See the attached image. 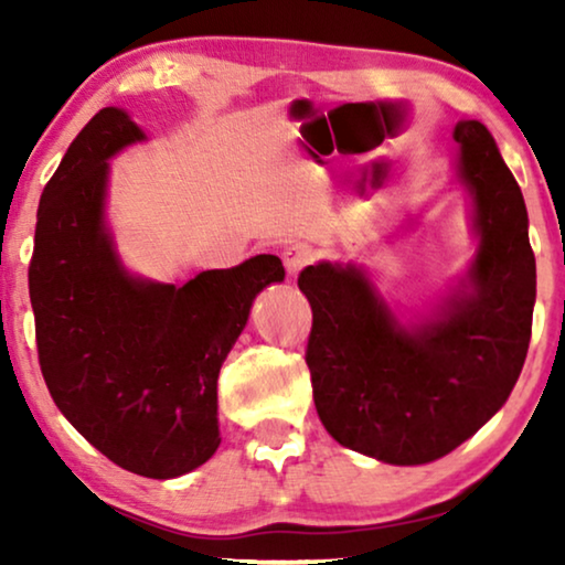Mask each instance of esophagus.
Instances as JSON below:
<instances>
[{"instance_id": "obj_1", "label": "esophagus", "mask_w": 565, "mask_h": 565, "mask_svg": "<svg viewBox=\"0 0 565 565\" xmlns=\"http://www.w3.org/2000/svg\"><path fill=\"white\" fill-rule=\"evenodd\" d=\"M282 262H285V269H288V275H298L300 269L313 262V249L308 244L288 246V249L282 252Z\"/></svg>"}]
</instances>
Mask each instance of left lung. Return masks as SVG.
Masks as SVG:
<instances>
[{"instance_id":"8db88e82","label":"left lung","mask_w":565,"mask_h":565,"mask_svg":"<svg viewBox=\"0 0 565 565\" xmlns=\"http://www.w3.org/2000/svg\"><path fill=\"white\" fill-rule=\"evenodd\" d=\"M455 141L481 236L468 292L406 331L358 267L321 262L298 275L313 311L306 365L319 419L339 445L393 466L431 462L476 435L530 347L535 254L522 190L483 122H458Z\"/></svg>"}]
</instances>
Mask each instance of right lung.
<instances>
[{"mask_svg": "<svg viewBox=\"0 0 565 565\" xmlns=\"http://www.w3.org/2000/svg\"><path fill=\"white\" fill-rule=\"evenodd\" d=\"M143 134L118 107L79 130L38 205L28 267L51 398L107 460L146 478L218 450V373L254 296L285 277L275 254L184 285L134 280L103 223L107 159Z\"/></svg>", "mask_w": 565, "mask_h": 565, "instance_id": "1", "label": "right lung"}]
</instances>
